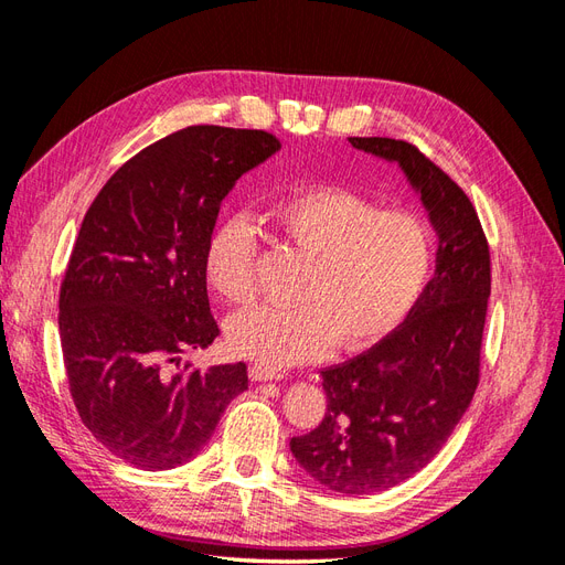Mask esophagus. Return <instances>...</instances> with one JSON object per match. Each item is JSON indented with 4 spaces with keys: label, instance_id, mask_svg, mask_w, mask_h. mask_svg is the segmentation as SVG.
I'll list each match as a JSON object with an SVG mask.
<instances>
[{
    "label": "esophagus",
    "instance_id": "obj_1",
    "mask_svg": "<svg viewBox=\"0 0 565 565\" xmlns=\"http://www.w3.org/2000/svg\"><path fill=\"white\" fill-rule=\"evenodd\" d=\"M282 372L280 370H270L264 365H252L249 367V380L252 382H270V380H280Z\"/></svg>",
    "mask_w": 565,
    "mask_h": 565
}]
</instances>
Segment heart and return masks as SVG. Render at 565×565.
I'll list each match as a JSON object with an SVG mask.
<instances>
[{
  "instance_id": "1",
  "label": "heart",
  "mask_w": 565,
  "mask_h": 565,
  "mask_svg": "<svg viewBox=\"0 0 565 565\" xmlns=\"http://www.w3.org/2000/svg\"><path fill=\"white\" fill-rule=\"evenodd\" d=\"M270 221L311 254L297 287L301 303H259L226 322L233 353L270 370L318 361L334 344L358 351L388 337L419 299L434 262L424 216L341 191L306 188L278 200ZM259 235L243 214L212 231L204 278L216 295L245 303L256 292Z\"/></svg>"
}]
</instances>
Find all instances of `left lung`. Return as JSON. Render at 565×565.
<instances>
[{"label": "left lung", "instance_id": "left-lung-1", "mask_svg": "<svg viewBox=\"0 0 565 565\" xmlns=\"http://www.w3.org/2000/svg\"><path fill=\"white\" fill-rule=\"evenodd\" d=\"M349 143L398 162L438 235L436 270L380 344L322 370L328 413L289 450L313 481L374 494L407 481L446 446L473 398L490 297V249L467 193L407 141Z\"/></svg>", "mask_w": 565, "mask_h": 565}]
</instances>
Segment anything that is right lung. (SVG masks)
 Wrapping results in <instances>:
<instances>
[{
  "label": "right lung",
  "instance_id": "obj_1",
  "mask_svg": "<svg viewBox=\"0 0 565 565\" xmlns=\"http://www.w3.org/2000/svg\"><path fill=\"white\" fill-rule=\"evenodd\" d=\"M280 150L259 129L185 127L127 160L84 214L58 297L63 363L92 436L162 471L207 443L247 365L181 355L218 337L204 249L235 181Z\"/></svg>",
  "mask_w": 565,
  "mask_h": 565
}]
</instances>
